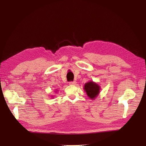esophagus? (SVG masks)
<instances>
[{"label":"esophagus","instance_id":"esophagus-1","mask_svg":"<svg viewBox=\"0 0 146 146\" xmlns=\"http://www.w3.org/2000/svg\"><path fill=\"white\" fill-rule=\"evenodd\" d=\"M76 83V81H73V82H70L69 83V85H75V84Z\"/></svg>","mask_w":146,"mask_h":146}]
</instances>
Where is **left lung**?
Returning a JSON list of instances; mask_svg holds the SVG:
<instances>
[{"label": "left lung", "mask_w": 146, "mask_h": 146, "mask_svg": "<svg viewBox=\"0 0 146 146\" xmlns=\"http://www.w3.org/2000/svg\"><path fill=\"white\" fill-rule=\"evenodd\" d=\"M100 87L98 84H97L93 82H89L85 84L84 86V90L86 92L87 96L92 100L98 96L100 92Z\"/></svg>", "instance_id": "8db88e82"}]
</instances>
